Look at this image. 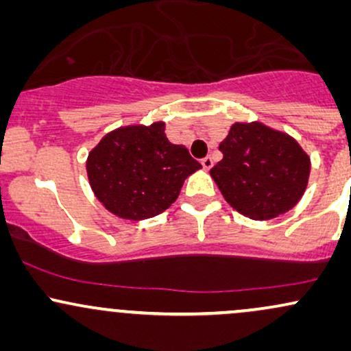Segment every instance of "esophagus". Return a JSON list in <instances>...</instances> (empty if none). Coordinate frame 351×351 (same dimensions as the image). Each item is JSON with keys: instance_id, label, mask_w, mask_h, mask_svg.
<instances>
[{"instance_id": "obj_1", "label": "esophagus", "mask_w": 351, "mask_h": 351, "mask_svg": "<svg viewBox=\"0 0 351 351\" xmlns=\"http://www.w3.org/2000/svg\"><path fill=\"white\" fill-rule=\"evenodd\" d=\"M201 165H203L204 170H209V168L213 167V158H211V156H206V158L201 160Z\"/></svg>"}]
</instances>
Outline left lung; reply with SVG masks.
Wrapping results in <instances>:
<instances>
[{
    "mask_svg": "<svg viewBox=\"0 0 351 351\" xmlns=\"http://www.w3.org/2000/svg\"><path fill=\"white\" fill-rule=\"evenodd\" d=\"M219 150L223 160L209 175L224 199L245 217L267 221L284 215L307 189L310 156L284 132L261 122H236Z\"/></svg>",
    "mask_w": 351,
    "mask_h": 351,
    "instance_id": "8db88e82",
    "label": "left lung"
}]
</instances>
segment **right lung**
I'll list each match as a JSON object with an SVG mask.
<instances>
[{"instance_id":"1","label":"right lung","mask_w":351,"mask_h":351,"mask_svg":"<svg viewBox=\"0 0 351 351\" xmlns=\"http://www.w3.org/2000/svg\"><path fill=\"white\" fill-rule=\"evenodd\" d=\"M86 168L104 208L122 219L142 221L167 211L201 165L186 147L167 138L165 122H155L108 132L88 153Z\"/></svg>"}]
</instances>
